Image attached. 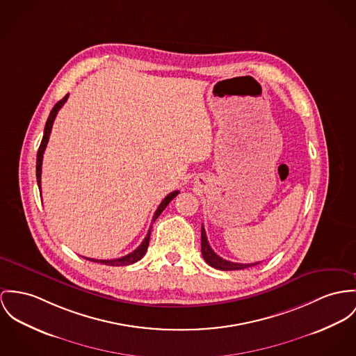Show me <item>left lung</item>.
Returning <instances> with one entry per match:
<instances>
[{"label":"left lung","mask_w":356,"mask_h":356,"mask_svg":"<svg viewBox=\"0 0 356 356\" xmlns=\"http://www.w3.org/2000/svg\"><path fill=\"white\" fill-rule=\"evenodd\" d=\"M202 256L203 259L206 260V263L217 270H222V271H233V270H244L248 267H252V266H256L259 263H252V264H241V263H233V261H229V260H225L222 257H219L218 254L211 249V246L207 241V237H206V232H204V227L202 226Z\"/></svg>","instance_id":"8db88e82"}]
</instances>
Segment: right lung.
Here are the masks:
<instances>
[{
    "mask_svg": "<svg viewBox=\"0 0 356 356\" xmlns=\"http://www.w3.org/2000/svg\"><path fill=\"white\" fill-rule=\"evenodd\" d=\"M67 97H69V95H66L62 100H59V102L55 104L54 108L51 110L50 115H49V118H47L46 126H44L43 139H42V142H40V146H39V150H38V156H36V179H38V186H39V188L42 187V186H40V183H42V181H40V180H42V179H40V176H42V161H43V154H44V150H46V146H47L49 138H50V134H51V129H53V124H54L55 116H56L58 111L60 110V108H62V106L66 103ZM40 191H42V188H40ZM177 193H179V191L170 192V193L165 197L164 200L161 202V204L159 206V209L156 210L154 217H153V220H156V219L160 217V214L164 211L165 207L169 204V202H170L173 197H176V196H177ZM150 232H152V226H150V229H149V232H147V234H146L145 240L142 241V244L138 246L136 250H133L131 253H129V254H126V256H123V257L112 259V260H97V259H89V257H83V259L90 260V261H95V263L106 264V266H112V267H119V266H129V264H133V263H136L138 260H140V259L143 257V254L146 253L147 246H149V240H150Z\"/></svg>",
    "mask_w": 356,
    "mask_h": 356,
    "instance_id": "obj_1",
    "label": "right lung"
}]
</instances>
